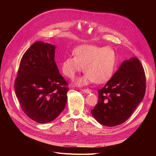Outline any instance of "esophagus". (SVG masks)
Instances as JSON below:
<instances>
[{
    "label": "esophagus",
    "mask_w": 156,
    "mask_h": 156,
    "mask_svg": "<svg viewBox=\"0 0 156 156\" xmlns=\"http://www.w3.org/2000/svg\"><path fill=\"white\" fill-rule=\"evenodd\" d=\"M81 90L83 92H84V93H87V94H89V93H90L91 92H92V90L90 89H89V88H86V89H82Z\"/></svg>",
    "instance_id": "34e87169"
}]
</instances>
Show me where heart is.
Here are the masks:
<instances>
[{
    "instance_id": "heart-1",
    "label": "heart",
    "mask_w": 156,
    "mask_h": 156,
    "mask_svg": "<svg viewBox=\"0 0 156 156\" xmlns=\"http://www.w3.org/2000/svg\"><path fill=\"white\" fill-rule=\"evenodd\" d=\"M75 56H68L62 63V71L68 78L73 79L77 73L84 70V77L77 80L79 86L95 81L104 83L109 80L116 64V56L110 48L96 45H82L73 51Z\"/></svg>"
}]
</instances>
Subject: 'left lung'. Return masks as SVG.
Here are the masks:
<instances>
[{"label": "left lung", "instance_id": "obj_1", "mask_svg": "<svg viewBox=\"0 0 156 156\" xmlns=\"http://www.w3.org/2000/svg\"><path fill=\"white\" fill-rule=\"evenodd\" d=\"M145 90V73L139 60L133 57L125 60L98 91V101L92 115L103 126L120 125L133 114L143 100Z\"/></svg>", "mask_w": 156, "mask_h": 156}]
</instances>
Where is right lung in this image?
I'll return each mask as SVG.
<instances>
[{
  "mask_svg": "<svg viewBox=\"0 0 156 156\" xmlns=\"http://www.w3.org/2000/svg\"><path fill=\"white\" fill-rule=\"evenodd\" d=\"M55 46L36 41L23 55L14 88L22 110L37 123L54 120L64 109L69 90L55 61Z\"/></svg>",
  "mask_w": 156,
  "mask_h": 156,
  "instance_id": "right-lung-1",
  "label": "right lung"
}]
</instances>
